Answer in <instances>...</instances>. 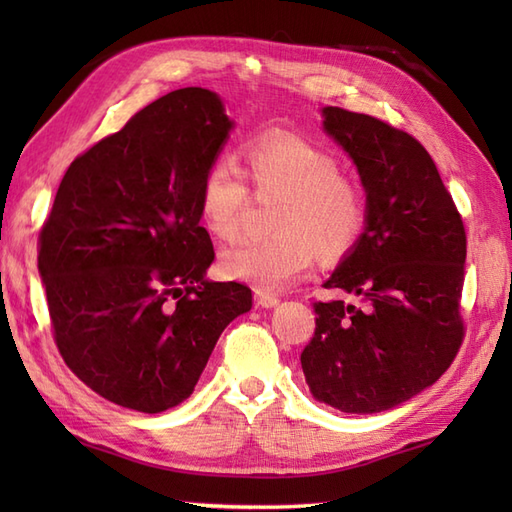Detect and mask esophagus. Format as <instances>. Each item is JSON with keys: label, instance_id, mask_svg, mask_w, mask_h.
I'll use <instances>...</instances> for the list:
<instances>
[{"label": "esophagus", "instance_id": "34e87169", "mask_svg": "<svg viewBox=\"0 0 512 512\" xmlns=\"http://www.w3.org/2000/svg\"><path fill=\"white\" fill-rule=\"evenodd\" d=\"M255 301L259 303L262 308H275L279 303V297L275 295V292H266V290H255Z\"/></svg>", "mask_w": 512, "mask_h": 512}]
</instances>
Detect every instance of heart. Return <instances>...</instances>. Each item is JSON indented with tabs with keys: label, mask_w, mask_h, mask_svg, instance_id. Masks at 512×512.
Returning a JSON list of instances; mask_svg holds the SVG:
<instances>
[{
	"label": "heart",
	"mask_w": 512,
	"mask_h": 512,
	"mask_svg": "<svg viewBox=\"0 0 512 512\" xmlns=\"http://www.w3.org/2000/svg\"><path fill=\"white\" fill-rule=\"evenodd\" d=\"M244 171L257 198H277L268 237H246L220 257V270L259 290H281L299 281L317 255L345 257L358 244L367 206L358 184L341 173L330 151L295 134H266L244 149ZM250 204L244 173L231 158L206 167L198 211L215 239H235Z\"/></svg>",
	"instance_id": "obj_1"
}]
</instances>
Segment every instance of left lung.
I'll return each mask as SVG.
<instances>
[{"label": "left lung", "instance_id": "8db88e82", "mask_svg": "<svg viewBox=\"0 0 512 512\" xmlns=\"http://www.w3.org/2000/svg\"><path fill=\"white\" fill-rule=\"evenodd\" d=\"M323 116L367 191L365 233L325 288L361 303H314L317 328L301 367L325 405L378 413L436 383L460 352L466 231L416 138L343 107H325Z\"/></svg>", "mask_w": 512, "mask_h": 512}]
</instances>
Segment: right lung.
I'll list each match as a JSON object with an SVG mask.
<instances>
[{"mask_svg":"<svg viewBox=\"0 0 512 512\" xmlns=\"http://www.w3.org/2000/svg\"><path fill=\"white\" fill-rule=\"evenodd\" d=\"M228 129L209 90L160 96L74 158L39 231L59 354L121 407H176L253 306L248 286L204 279L215 250L198 193Z\"/></svg>","mask_w":512,"mask_h":512,"instance_id":"1","label":"right lung"}]
</instances>
